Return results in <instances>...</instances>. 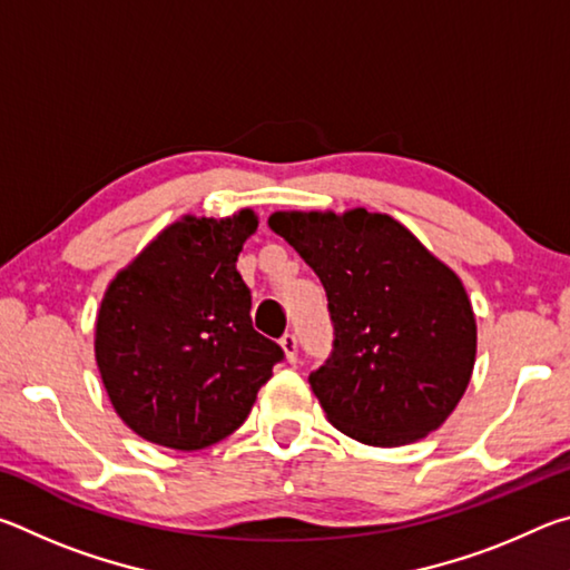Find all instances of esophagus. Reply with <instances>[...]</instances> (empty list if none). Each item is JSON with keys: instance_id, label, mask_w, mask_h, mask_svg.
Returning <instances> with one entry per match:
<instances>
[{"instance_id": "34e87169", "label": "esophagus", "mask_w": 570, "mask_h": 570, "mask_svg": "<svg viewBox=\"0 0 570 570\" xmlns=\"http://www.w3.org/2000/svg\"><path fill=\"white\" fill-rule=\"evenodd\" d=\"M278 344H282V350H284V354H286V362H296V356H298V352H296V336L294 334H284L282 340H278Z\"/></svg>"}]
</instances>
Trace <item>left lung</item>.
<instances>
[{"instance_id": "1", "label": "left lung", "mask_w": 570, "mask_h": 570, "mask_svg": "<svg viewBox=\"0 0 570 570\" xmlns=\"http://www.w3.org/2000/svg\"><path fill=\"white\" fill-rule=\"evenodd\" d=\"M268 228L330 298L334 352L308 377L326 420L372 448L438 430L465 394L478 352L460 276L407 226L366 208L276 210Z\"/></svg>"}]
</instances>
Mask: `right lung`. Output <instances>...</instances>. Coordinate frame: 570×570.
Instances as JSON below:
<instances>
[{
    "label": "right lung",
    "instance_id": "add662e5",
    "mask_svg": "<svg viewBox=\"0 0 570 570\" xmlns=\"http://www.w3.org/2000/svg\"><path fill=\"white\" fill-rule=\"evenodd\" d=\"M258 216H183L115 274L95 322L112 410L153 445L204 450L238 430L282 346L250 324L236 272Z\"/></svg>",
    "mask_w": 570,
    "mask_h": 570
}]
</instances>
